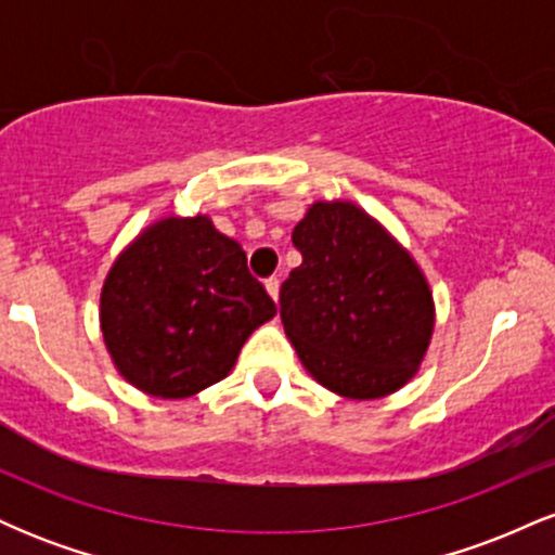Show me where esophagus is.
Listing matches in <instances>:
<instances>
[{
  "label": "esophagus",
  "mask_w": 555,
  "mask_h": 555,
  "mask_svg": "<svg viewBox=\"0 0 555 555\" xmlns=\"http://www.w3.org/2000/svg\"><path fill=\"white\" fill-rule=\"evenodd\" d=\"M279 286H282V282H279L276 276L266 279V289H269V295L273 297V302H276V299H279Z\"/></svg>",
  "instance_id": "1"
}]
</instances>
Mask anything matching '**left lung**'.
I'll return each mask as SVG.
<instances>
[{
    "instance_id": "left-lung-1",
    "label": "left lung",
    "mask_w": 555,
    "mask_h": 555,
    "mask_svg": "<svg viewBox=\"0 0 555 555\" xmlns=\"http://www.w3.org/2000/svg\"><path fill=\"white\" fill-rule=\"evenodd\" d=\"M302 263L282 284V323L321 386L380 399L417 373L436 326L428 279L373 216L318 201L292 232Z\"/></svg>"
}]
</instances>
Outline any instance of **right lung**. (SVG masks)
I'll return each instance as SVG.
<instances>
[{
  "label": "right lung",
  "instance_id": "obj_1",
  "mask_svg": "<svg viewBox=\"0 0 555 555\" xmlns=\"http://www.w3.org/2000/svg\"><path fill=\"white\" fill-rule=\"evenodd\" d=\"M99 315L125 380L151 397L184 399L227 378L276 305L247 271L240 242L208 216H167L114 260Z\"/></svg>",
  "mask_w": 555,
  "mask_h": 555
}]
</instances>
